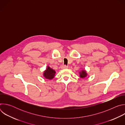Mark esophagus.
<instances>
[{
  "label": "esophagus",
  "mask_w": 125,
  "mask_h": 125,
  "mask_svg": "<svg viewBox=\"0 0 125 125\" xmlns=\"http://www.w3.org/2000/svg\"><path fill=\"white\" fill-rule=\"evenodd\" d=\"M61 68V69H67L68 66H67L66 65H62Z\"/></svg>",
  "instance_id": "obj_1"
}]
</instances>
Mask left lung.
<instances>
[{"label": "left lung", "instance_id": "obj_1", "mask_svg": "<svg viewBox=\"0 0 125 125\" xmlns=\"http://www.w3.org/2000/svg\"><path fill=\"white\" fill-rule=\"evenodd\" d=\"M79 74H80V77L81 78L83 79L84 78H85L87 76V74L86 71L83 69V70H82L80 72H79Z\"/></svg>", "mask_w": 125, "mask_h": 125}]
</instances>
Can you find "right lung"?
<instances>
[{
	"label": "right lung",
	"mask_w": 125,
	"mask_h": 125,
	"mask_svg": "<svg viewBox=\"0 0 125 125\" xmlns=\"http://www.w3.org/2000/svg\"><path fill=\"white\" fill-rule=\"evenodd\" d=\"M55 73L56 72L54 70L51 68L49 66H47L46 70L44 71L43 76L46 79L51 80L54 78Z\"/></svg>",
	"instance_id": "obj_1"
}]
</instances>
